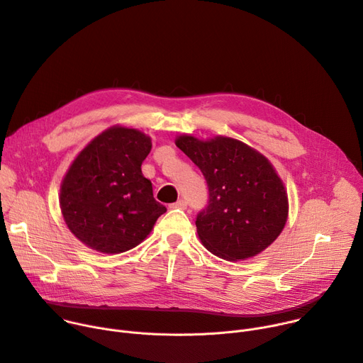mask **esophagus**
Returning <instances> with one entry per match:
<instances>
[{"label":"esophagus","instance_id":"1","mask_svg":"<svg viewBox=\"0 0 363 363\" xmlns=\"http://www.w3.org/2000/svg\"><path fill=\"white\" fill-rule=\"evenodd\" d=\"M172 208H179V209H186L187 208V202L184 199H179L176 203L172 205Z\"/></svg>","mask_w":363,"mask_h":363}]
</instances>
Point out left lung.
I'll return each mask as SVG.
<instances>
[{
	"mask_svg": "<svg viewBox=\"0 0 363 363\" xmlns=\"http://www.w3.org/2000/svg\"><path fill=\"white\" fill-rule=\"evenodd\" d=\"M176 145L208 183V206L196 216L202 244L212 255L234 262L262 253L288 218V194L269 160L227 136L201 141L182 135Z\"/></svg>",
	"mask_w": 363,
	"mask_h": 363,
	"instance_id": "obj_1",
	"label": "left lung"
}]
</instances>
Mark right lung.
<instances>
[{
    "instance_id": "right-lung-1",
    "label": "right lung",
    "mask_w": 363,
    "mask_h": 363,
    "mask_svg": "<svg viewBox=\"0 0 363 363\" xmlns=\"http://www.w3.org/2000/svg\"><path fill=\"white\" fill-rule=\"evenodd\" d=\"M151 138L113 126L82 150L61 184V211L69 231L106 255L128 252L144 241L167 211L152 194L141 165Z\"/></svg>"
}]
</instances>
